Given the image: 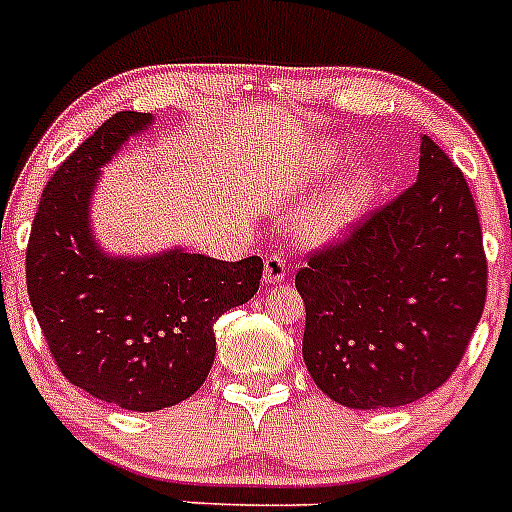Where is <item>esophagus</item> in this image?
Here are the masks:
<instances>
[{"label":"esophagus","mask_w":512,"mask_h":512,"mask_svg":"<svg viewBox=\"0 0 512 512\" xmlns=\"http://www.w3.org/2000/svg\"><path fill=\"white\" fill-rule=\"evenodd\" d=\"M284 277H287V264L282 256H269L264 261V284L274 287V284H282Z\"/></svg>","instance_id":"obj_1"}]
</instances>
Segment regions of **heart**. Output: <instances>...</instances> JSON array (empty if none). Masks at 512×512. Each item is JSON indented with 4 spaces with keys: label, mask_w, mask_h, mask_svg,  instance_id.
I'll use <instances>...</instances> for the list:
<instances>
[{
    "label": "heart",
    "mask_w": 512,
    "mask_h": 512,
    "mask_svg": "<svg viewBox=\"0 0 512 512\" xmlns=\"http://www.w3.org/2000/svg\"><path fill=\"white\" fill-rule=\"evenodd\" d=\"M341 161V153L333 146H318L315 151L307 156L305 161V176H315L318 171H330L333 166H338ZM374 189V174L369 169L356 171L351 179H348L343 187L333 189L328 197L312 207L310 212L302 220L300 230L302 238L312 246H328V243L341 241L348 230L354 228L356 220L364 212L366 200Z\"/></svg>",
    "instance_id": "1"
}]
</instances>
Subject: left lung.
Listing matches in <instances>:
<instances>
[{
    "instance_id": "obj_1",
    "label": "left lung",
    "mask_w": 512,
    "mask_h": 512,
    "mask_svg": "<svg viewBox=\"0 0 512 512\" xmlns=\"http://www.w3.org/2000/svg\"><path fill=\"white\" fill-rule=\"evenodd\" d=\"M302 359L343 408H400L438 390L487 295L477 207L451 158L420 135L418 179L351 238L297 271Z\"/></svg>"
}]
</instances>
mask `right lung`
Instances as JSON below:
<instances>
[{
  "label": "right lung",
  "mask_w": 512,
  "mask_h": 512,
  "mask_svg": "<svg viewBox=\"0 0 512 512\" xmlns=\"http://www.w3.org/2000/svg\"><path fill=\"white\" fill-rule=\"evenodd\" d=\"M151 112H117L43 189L27 243V295L63 377L133 413L179 405L215 361V320L251 300L264 261H220L171 246L148 256L102 248L92 202L102 169Z\"/></svg>",
  "instance_id": "1"
}]
</instances>
